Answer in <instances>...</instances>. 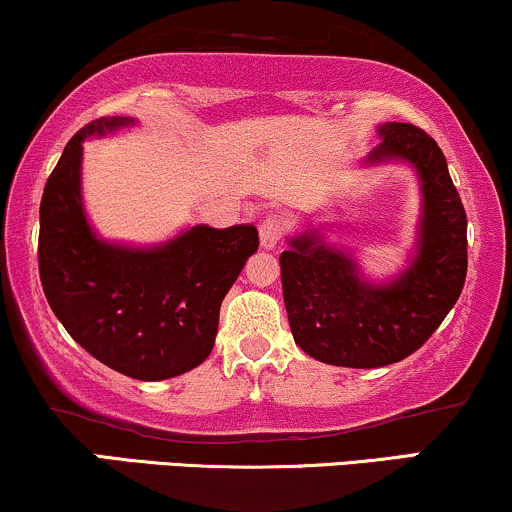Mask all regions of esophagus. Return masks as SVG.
<instances>
[{"label":"esophagus","mask_w":512,"mask_h":512,"mask_svg":"<svg viewBox=\"0 0 512 512\" xmlns=\"http://www.w3.org/2000/svg\"><path fill=\"white\" fill-rule=\"evenodd\" d=\"M282 230H285V225H282V220L277 216H268L263 220L261 225H258V237H261V249H275L277 242H280L282 237Z\"/></svg>","instance_id":"esophagus-1"}]
</instances>
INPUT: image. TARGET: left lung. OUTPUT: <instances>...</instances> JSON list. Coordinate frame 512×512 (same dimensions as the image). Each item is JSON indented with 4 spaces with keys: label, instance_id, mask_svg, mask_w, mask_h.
<instances>
[{
    "label": "left lung",
    "instance_id": "8db88e82",
    "mask_svg": "<svg viewBox=\"0 0 512 512\" xmlns=\"http://www.w3.org/2000/svg\"><path fill=\"white\" fill-rule=\"evenodd\" d=\"M361 166L406 163L420 182V218L406 268L363 273L356 254L306 225L282 251V294L294 342L315 361L382 368L418 351L458 301L468 273V218L444 154L410 123H382Z\"/></svg>",
    "mask_w": 512,
    "mask_h": 512
}]
</instances>
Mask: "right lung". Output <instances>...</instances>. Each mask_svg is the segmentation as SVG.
I'll return each mask as SVG.
<instances>
[{
    "label": "right lung",
    "mask_w": 512,
    "mask_h": 512,
    "mask_svg": "<svg viewBox=\"0 0 512 512\" xmlns=\"http://www.w3.org/2000/svg\"><path fill=\"white\" fill-rule=\"evenodd\" d=\"M135 123L99 118L66 144L44 185L37 258L44 296L75 342L121 375L159 382L208 358L220 304L256 254L258 230L192 225L151 246L97 235L82 201V142Z\"/></svg>",
    "instance_id": "add662e5"
}]
</instances>
